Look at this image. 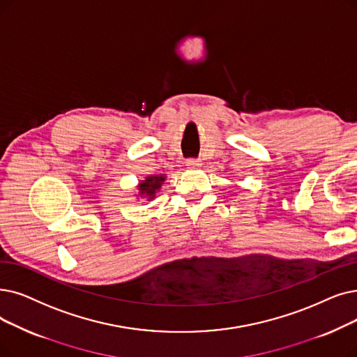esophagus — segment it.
<instances>
[{
    "label": "esophagus",
    "mask_w": 357,
    "mask_h": 357,
    "mask_svg": "<svg viewBox=\"0 0 357 357\" xmlns=\"http://www.w3.org/2000/svg\"><path fill=\"white\" fill-rule=\"evenodd\" d=\"M199 165H201V162L198 159H188L187 160V166H190V167H197Z\"/></svg>",
    "instance_id": "34e87169"
}]
</instances>
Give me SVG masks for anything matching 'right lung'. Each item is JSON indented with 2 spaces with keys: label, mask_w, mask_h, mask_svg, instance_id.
Masks as SVG:
<instances>
[{
  "label": "right lung",
  "mask_w": 357,
  "mask_h": 357,
  "mask_svg": "<svg viewBox=\"0 0 357 357\" xmlns=\"http://www.w3.org/2000/svg\"><path fill=\"white\" fill-rule=\"evenodd\" d=\"M163 181H165V176H149V178H146L144 182L140 183L138 190H140L142 195H147L151 199V198H154L156 191L160 188Z\"/></svg>",
  "instance_id": "1"
}]
</instances>
